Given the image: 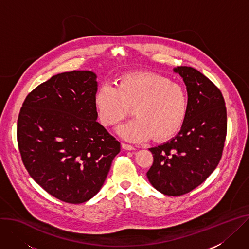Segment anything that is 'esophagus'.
<instances>
[{"mask_svg": "<svg viewBox=\"0 0 249 249\" xmlns=\"http://www.w3.org/2000/svg\"><path fill=\"white\" fill-rule=\"evenodd\" d=\"M122 148L124 150H128V151H132V150H135V147L131 146V145H128V144H125V143H122Z\"/></svg>", "mask_w": 249, "mask_h": 249, "instance_id": "obj_1", "label": "esophagus"}]
</instances>
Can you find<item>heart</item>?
<instances>
[{"mask_svg": "<svg viewBox=\"0 0 249 249\" xmlns=\"http://www.w3.org/2000/svg\"><path fill=\"white\" fill-rule=\"evenodd\" d=\"M100 123L112 127L133 108L134 119L118 127L121 137L142 142L152 136L157 141L170 139L182 128L189 109V96L183 85L153 72L122 75L115 87L102 84L93 97Z\"/></svg>", "mask_w": 249, "mask_h": 249, "instance_id": "1", "label": "heart"}]
</instances>
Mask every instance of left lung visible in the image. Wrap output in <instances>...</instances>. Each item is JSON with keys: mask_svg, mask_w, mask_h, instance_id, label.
Masks as SVG:
<instances>
[{"mask_svg": "<svg viewBox=\"0 0 249 249\" xmlns=\"http://www.w3.org/2000/svg\"><path fill=\"white\" fill-rule=\"evenodd\" d=\"M189 96L186 120L175 137L150 148L154 162L147 172L151 185L166 196L187 194L210 177L222 155L227 108L220 90L198 71L177 66Z\"/></svg>", "mask_w": 249, "mask_h": 249, "instance_id": "1", "label": "left lung"}]
</instances>
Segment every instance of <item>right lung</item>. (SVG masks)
<instances>
[{
	"mask_svg": "<svg viewBox=\"0 0 249 249\" xmlns=\"http://www.w3.org/2000/svg\"><path fill=\"white\" fill-rule=\"evenodd\" d=\"M96 78L90 71L53 75L27 96L18 118V145L27 171L65 202L92 198L120 152V143L96 121Z\"/></svg>",
	"mask_w": 249,
	"mask_h": 249,
	"instance_id": "right-lung-1",
	"label": "right lung"
}]
</instances>
